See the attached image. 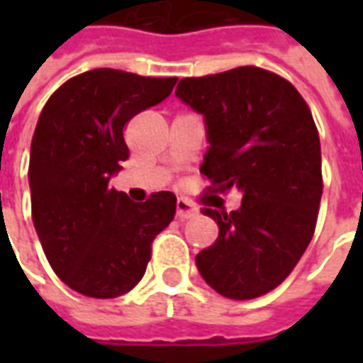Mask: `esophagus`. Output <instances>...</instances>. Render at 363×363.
Here are the masks:
<instances>
[{
	"mask_svg": "<svg viewBox=\"0 0 363 363\" xmlns=\"http://www.w3.org/2000/svg\"><path fill=\"white\" fill-rule=\"evenodd\" d=\"M198 213V208L189 200H184V198H179L177 200V218L179 220H190V218H194Z\"/></svg>",
	"mask_w": 363,
	"mask_h": 363,
	"instance_id": "34e87169",
	"label": "esophagus"
}]
</instances>
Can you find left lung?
<instances>
[{"mask_svg":"<svg viewBox=\"0 0 363 363\" xmlns=\"http://www.w3.org/2000/svg\"><path fill=\"white\" fill-rule=\"evenodd\" d=\"M174 93L204 114L208 189L243 194L233 212L202 208L220 235L196 255L198 270L223 297L264 296L296 268L317 225L323 173L311 111L288 79L255 66L184 77Z\"/></svg>","mask_w":363,"mask_h":363,"instance_id":"left-lung-1","label":"left lung"}]
</instances>
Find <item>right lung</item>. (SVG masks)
Returning a JSON list of instances; mask_svg holds the SVG:
<instances>
[{"mask_svg": "<svg viewBox=\"0 0 363 363\" xmlns=\"http://www.w3.org/2000/svg\"><path fill=\"white\" fill-rule=\"evenodd\" d=\"M174 83L99 67L67 79L38 116L28 165L33 223L52 270L83 296L130 291L145 274L153 239L173 221V192L132 202L108 181L130 155L124 126Z\"/></svg>", "mask_w": 363, "mask_h": 363, "instance_id": "1", "label": "right lung"}]
</instances>
